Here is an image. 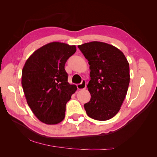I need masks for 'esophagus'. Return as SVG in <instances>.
<instances>
[{
  "instance_id": "obj_1",
  "label": "esophagus",
  "mask_w": 157,
  "mask_h": 157,
  "mask_svg": "<svg viewBox=\"0 0 157 157\" xmlns=\"http://www.w3.org/2000/svg\"><path fill=\"white\" fill-rule=\"evenodd\" d=\"M77 88H78V90H83V89H85V88H86V81H85V80H82L81 83L78 84L77 85Z\"/></svg>"
}]
</instances>
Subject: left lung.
Instances as JSON below:
<instances>
[{
    "instance_id": "left-lung-1",
    "label": "left lung",
    "mask_w": 157,
    "mask_h": 157,
    "mask_svg": "<svg viewBox=\"0 0 157 157\" xmlns=\"http://www.w3.org/2000/svg\"><path fill=\"white\" fill-rule=\"evenodd\" d=\"M88 61L91 95L84 104L88 117L107 121L121 109L130 83V67L124 54L115 46L94 41L78 46Z\"/></svg>"
}]
</instances>
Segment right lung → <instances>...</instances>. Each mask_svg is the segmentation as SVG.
<instances>
[{
  "label": "right lung",
  "instance_id": "1",
  "mask_svg": "<svg viewBox=\"0 0 157 157\" xmlns=\"http://www.w3.org/2000/svg\"><path fill=\"white\" fill-rule=\"evenodd\" d=\"M77 49L59 42L47 44L33 52L22 70L21 85L28 105L46 124H56L65 115L66 103L77 88L67 82L65 64Z\"/></svg>",
  "mask_w": 157,
  "mask_h": 157
}]
</instances>
